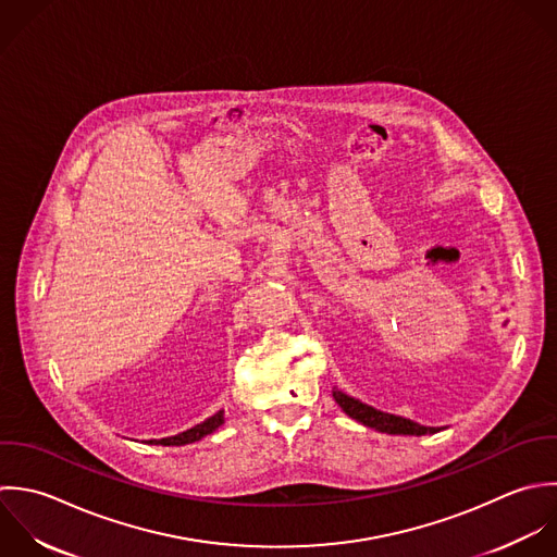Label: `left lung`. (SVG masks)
I'll use <instances>...</instances> for the list:
<instances>
[{"label":"left lung","mask_w":557,"mask_h":557,"mask_svg":"<svg viewBox=\"0 0 557 557\" xmlns=\"http://www.w3.org/2000/svg\"><path fill=\"white\" fill-rule=\"evenodd\" d=\"M336 404L343 408L345 414H349L351 419H356L358 423L367 425V428H373L382 434H404V436H425V434H436L438 430L436 428H425V425H419L410 419H404V417H395V414H388V412H382V410H375L341 391H334L332 393Z\"/></svg>","instance_id":"left-lung-1"}]
</instances>
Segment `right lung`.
Returning a JSON list of instances; mask_svg holds the SVG:
<instances>
[{
	"mask_svg": "<svg viewBox=\"0 0 557 557\" xmlns=\"http://www.w3.org/2000/svg\"><path fill=\"white\" fill-rule=\"evenodd\" d=\"M223 425V410H219L216 414H212L210 419H206L203 423L177 434V436H169V438H160V441H147L149 445H162V447H180V445H190L195 441H201L203 436L216 432Z\"/></svg>",
	"mask_w": 557,
	"mask_h": 557,
	"instance_id": "1",
	"label": "right lung"
}]
</instances>
